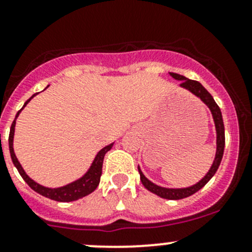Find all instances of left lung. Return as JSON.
Listing matches in <instances>:
<instances>
[{"label":"left lung","mask_w":252,"mask_h":252,"mask_svg":"<svg viewBox=\"0 0 252 252\" xmlns=\"http://www.w3.org/2000/svg\"><path fill=\"white\" fill-rule=\"evenodd\" d=\"M172 78L175 79L178 81H182L180 83V88L185 89V90L190 91L192 95H195L196 97H199L202 102L205 103L208 107V110L211 111L212 114L213 122H215V128H216V155L215 159L212 162V166L208 169V172L204 175L201 180L196 183L194 185H190L187 188H166L161 187V185L155 184L154 182H151L150 179H147L145 177V174L142 173L141 168L138 166L139 173H140V180L145 188H146L149 191L154 192L157 196L162 197V199L167 200H180L184 199V197L191 196L192 194L199 191L200 189L205 187L208 182H210L211 178L216 174L218 167H220V161H222L223 152H224V142H225V136H224V124H223V118H222V112H220V107L216 103V101L213 100L212 95L208 93L207 90L196 80H191V79L185 78L184 75L177 74V73H169Z\"/></svg>","instance_id":"left-lung-1"}]
</instances>
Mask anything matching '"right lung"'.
<instances>
[{
    "mask_svg": "<svg viewBox=\"0 0 252 252\" xmlns=\"http://www.w3.org/2000/svg\"><path fill=\"white\" fill-rule=\"evenodd\" d=\"M36 95L37 94H34V95L29 98V100L25 101V103H24V106L22 107V110L28 105V103L30 102V100H32V98ZM22 110L18 111V113L16 114V118H14L13 123H12V126H11L8 145H9V154H11L12 162H13L14 167L18 169L19 174L22 175L23 179L25 180V183H27V184L29 185L32 190H34V191H36L37 194L42 195V196L47 197V199L55 200V201H58V202L75 201V200H79V199H81V197L86 196V195L91 194V192H93L94 190L97 188V185L100 184V178H101V174H102L103 158H105V155L112 149L113 144H110V145H107V146L103 147V149H101L100 151L96 154L95 158H94L93 163L90 164V167H89L88 171L81 175L80 178H78L77 180L69 183V184H65V185H63V187H58V188L44 187V185L36 183L34 179H32L29 175L25 173L24 168H23L22 164L19 163L16 154H14L13 140H14V130H16V121H17L18 117H19V113L22 112Z\"/></svg>",
    "mask_w": 252,
    "mask_h": 252,
    "instance_id": "obj_1",
    "label": "right lung"
}]
</instances>
